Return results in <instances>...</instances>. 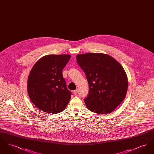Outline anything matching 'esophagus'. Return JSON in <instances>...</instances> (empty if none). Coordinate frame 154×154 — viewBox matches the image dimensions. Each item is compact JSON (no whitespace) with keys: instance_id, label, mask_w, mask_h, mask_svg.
<instances>
[{"instance_id":"obj_1","label":"esophagus","mask_w":154,"mask_h":154,"mask_svg":"<svg viewBox=\"0 0 154 154\" xmlns=\"http://www.w3.org/2000/svg\"><path fill=\"white\" fill-rule=\"evenodd\" d=\"M73 92V94L74 95H76V94H77V89H76V90H74Z\"/></svg>"}]
</instances>
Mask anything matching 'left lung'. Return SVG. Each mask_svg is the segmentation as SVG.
<instances>
[{
  "instance_id": "left-lung-1",
  "label": "left lung",
  "mask_w": 154,
  "mask_h": 154,
  "mask_svg": "<svg viewBox=\"0 0 154 154\" xmlns=\"http://www.w3.org/2000/svg\"><path fill=\"white\" fill-rule=\"evenodd\" d=\"M77 61L85 72L89 92L84 102L88 110L109 114L124 100L128 80L124 69L116 59L103 53L78 54Z\"/></svg>"
}]
</instances>
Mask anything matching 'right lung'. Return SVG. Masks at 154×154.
Listing matches in <instances>:
<instances>
[{"instance_id":"obj_1","label":"right lung","mask_w":154,"mask_h":154,"mask_svg":"<svg viewBox=\"0 0 154 154\" xmlns=\"http://www.w3.org/2000/svg\"><path fill=\"white\" fill-rule=\"evenodd\" d=\"M70 58L69 54L45 55L31 69L27 84L28 95L42 111L57 114L69 102L72 93L66 87L62 70Z\"/></svg>"}]
</instances>
